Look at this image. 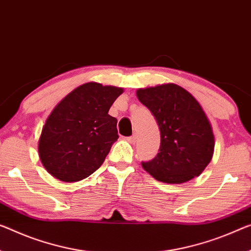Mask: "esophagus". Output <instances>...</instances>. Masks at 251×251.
<instances>
[{"mask_svg":"<svg viewBox=\"0 0 251 251\" xmlns=\"http://www.w3.org/2000/svg\"><path fill=\"white\" fill-rule=\"evenodd\" d=\"M126 140H128L129 142H131V144H136V141H137V137H136V136H131V137H128V138H126Z\"/></svg>","mask_w":251,"mask_h":251,"instance_id":"obj_1","label":"esophagus"}]
</instances>
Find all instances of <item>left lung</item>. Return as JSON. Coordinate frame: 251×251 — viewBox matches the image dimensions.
<instances>
[{
  "label": "left lung",
  "instance_id": "left-lung-1",
  "mask_svg": "<svg viewBox=\"0 0 251 251\" xmlns=\"http://www.w3.org/2000/svg\"><path fill=\"white\" fill-rule=\"evenodd\" d=\"M137 96L155 117L160 131L159 152L142 161L157 180L180 184L199 176L212 159L214 136L199 102L178 85L138 90Z\"/></svg>",
  "mask_w": 251,
  "mask_h": 251
}]
</instances>
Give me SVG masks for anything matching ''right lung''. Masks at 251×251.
Wrapping results in <instances>:
<instances>
[{"label":"right lung","instance_id":"right-lung-1","mask_svg":"<svg viewBox=\"0 0 251 251\" xmlns=\"http://www.w3.org/2000/svg\"><path fill=\"white\" fill-rule=\"evenodd\" d=\"M122 88L86 83L50 113L39 139V157L53 177L78 182L103 164L118 140V120L109 114Z\"/></svg>","mask_w":251,"mask_h":251}]
</instances>
